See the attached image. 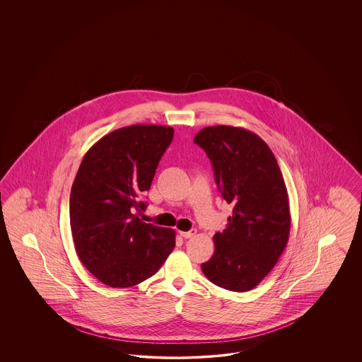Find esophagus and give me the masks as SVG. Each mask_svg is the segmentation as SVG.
<instances>
[{
	"mask_svg": "<svg viewBox=\"0 0 362 362\" xmlns=\"http://www.w3.org/2000/svg\"><path fill=\"white\" fill-rule=\"evenodd\" d=\"M180 235L185 238V239H191L197 235V230H187V232H180Z\"/></svg>",
	"mask_w": 362,
	"mask_h": 362,
	"instance_id": "obj_1",
	"label": "esophagus"
}]
</instances>
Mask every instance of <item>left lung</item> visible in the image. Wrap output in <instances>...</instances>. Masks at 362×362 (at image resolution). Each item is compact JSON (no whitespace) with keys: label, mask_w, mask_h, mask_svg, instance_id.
I'll use <instances>...</instances> for the list:
<instances>
[{"label":"left lung","mask_w":362,"mask_h":362,"mask_svg":"<svg viewBox=\"0 0 362 362\" xmlns=\"http://www.w3.org/2000/svg\"><path fill=\"white\" fill-rule=\"evenodd\" d=\"M194 143L207 153L221 197L233 206L202 271L220 288L251 291L271 272L289 239L284 177L268 144L245 129L211 126L197 132Z\"/></svg>","instance_id":"left-lung-1"}]
</instances>
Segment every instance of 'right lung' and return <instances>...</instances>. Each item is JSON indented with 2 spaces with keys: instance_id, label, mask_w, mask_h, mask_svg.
Returning a JSON list of instances; mask_svg holds the SVG:
<instances>
[{
  "instance_id": "right-lung-1",
  "label": "right lung",
  "mask_w": 362,
  "mask_h": 362,
  "mask_svg": "<svg viewBox=\"0 0 362 362\" xmlns=\"http://www.w3.org/2000/svg\"><path fill=\"white\" fill-rule=\"evenodd\" d=\"M173 138V127L132 124L100 138L82 159L70 194V227L81 263L103 284L142 283L175 247V230L138 216Z\"/></svg>"
}]
</instances>
